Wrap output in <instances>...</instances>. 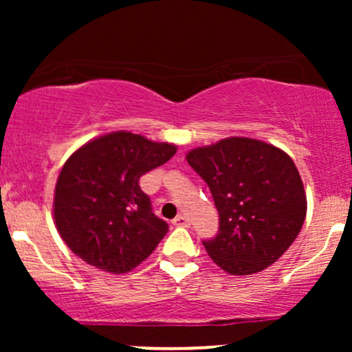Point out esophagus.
Returning a JSON list of instances; mask_svg holds the SVG:
<instances>
[{"mask_svg": "<svg viewBox=\"0 0 352 352\" xmlns=\"http://www.w3.org/2000/svg\"><path fill=\"white\" fill-rule=\"evenodd\" d=\"M172 223L175 225V227H185V228L190 227V220L185 215H177L175 218H173Z\"/></svg>", "mask_w": 352, "mask_h": 352, "instance_id": "34e87169", "label": "esophagus"}]
</instances>
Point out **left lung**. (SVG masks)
Returning a JSON list of instances; mask_svg holds the SVG:
<instances>
[{
  "label": "left lung",
  "mask_w": 352,
  "mask_h": 352,
  "mask_svg": "<svg viewBox=\"0 0 352 352\" xmlns=\"http://www.w3.org/2000/svg\"><path fill=\"white\" fill-rule=\"evenodd\" d=\"M187 162L212 192L218 233L205 250L230 274H253L273 265L300 235L305 187L292 157L272 144L228 137L193 148Z\"/></svg>",
  "instance_id": "8db88e82"
}]
</instances>
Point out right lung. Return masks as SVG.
<instances>
[{"label":"right lung","mask_w":352,"mask_h":352,"mask_svg":"<svg viewBox=\"0 0 352 352\" xmlns=\"http://www.w3.org/2000/svg\"><path fill=\"white\" fill-rule=\"evenodd\" d=\"M177 147L132 132H111L78 148L54 190V221L71 252L96 268L127 273L168 232L140 188L144 173L170 160Z\"/></svg>","instance_id":"right-lung-1"}]
</instances>
